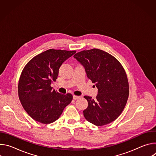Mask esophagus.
Returning a JSON list of instances; mask_svg holds the SVG:
<instances>
[{"mask_svg":"<svg viewBox=\"0 0 156 156\" xmlns=\"http://www.w3.org/2000/svg\"><path fill=\"white\" fill-rule=\"evenodd\" d=\"M73 99L76 100V99H79V98H80V96H75V95H74V96H73Z\"/></svg>","mask_w":156,"mask_h":156,"instance_id":"obj_1","label":"esophagus"}]
</instances>
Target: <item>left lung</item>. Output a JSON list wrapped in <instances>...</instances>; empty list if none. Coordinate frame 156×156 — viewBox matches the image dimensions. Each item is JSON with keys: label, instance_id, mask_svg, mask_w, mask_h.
<instances>
[{"label": "left lung", "instance_id": "1", "mask_svg": "<svg viewBox=\"0 0 156 156\" xmlns=\"http://www.w3.org/2000/svg\"><path fill=\"white\" fill-rule=\"evenodd\" d=\"M73 57L98 89L96 99L84 96L88 102L84 117L96 126L114 121L122 112L129 95L128 81L122 65L114 56L98 49L83 51Z\"/></svg>", "mask_w": 156, "mask_h": 156}]
</instances>
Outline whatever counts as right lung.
<instances>
[{"label": "right lung", "mask_w": 156, "mask_h": 156, "mask_svg": "<svg viewBox=\"0 0 156 156\" xmlns=\"http://www.w3.org/2000/svg\"><path fill=\"white\" fill-rule=\"evenodd\" d=\"M75 51L49 49L30 60L20 77L18 91L20 101L28 114L44 124L57 120L73 96L58 93L51 86L55 81L62 64Z\"/></svg>", "instance_id": "right-lung-1"}]
</instances>
